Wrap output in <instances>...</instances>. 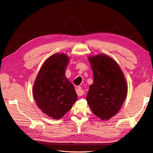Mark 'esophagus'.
I'll return each instance as SVG.
<instances>
[{
    "mask_svg": "<svg viewBox=\"0 0 153 153\" xmlns=\"http://www.w3.org/2000/svg\"><path fill=\"white\" fill-rule=\"evenodd\" d=\"M75 89L78 96H82L84 95V93H85V91H84V90L82 89L81 86H77L75 87Z\"/></svg>",
    "mask_w": 153,
    "mask_h": 153,
    "instance_id": "1",
    "label": "esophagus"
}]
</instances>
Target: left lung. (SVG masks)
Masks as SVG:
<instances>
[{
	"instance_id": "1",
	"label": "left lung",
	"mask_w": 153,
	"mask_h": 153,
	"mask_svg": "<svg viewBox=\"0 0 153 153\" xmlns=\"http://www.w3.org/2000/svg\"><path fill=\"white\" fill-rule=\"evenodd\" d=\"M93 82L86 99L93 114L109 120L119 112L128 93L125 77L117 63L111 56L99 54L88 56Z\"/></svg>"
}]
</instances>
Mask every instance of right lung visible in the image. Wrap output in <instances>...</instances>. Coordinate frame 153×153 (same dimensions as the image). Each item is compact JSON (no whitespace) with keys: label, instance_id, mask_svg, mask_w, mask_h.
<instances>
[{"label":"right lung","instance_id":"1","mask_svg":"<svg viewBox=\"0 0 153 153\" xmlns=\"http://www.w3.org/2000/svg\"><path fill=\"white\" fill-rule=\"evenodd\" d=\"M69 57L55 53L47 58L34 81L32 95L37 107L54 120H59L77 100L72 84L65 76Z\"/></svg>","mask_w":153,"mask_h":153}]
</instances>
